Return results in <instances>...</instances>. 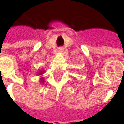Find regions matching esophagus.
<instances>
[{
	"label": "esophagus",
	"mask_w": 124,
	"mask_h": 124,
	"mask_svg": "<svg viewBox=\"0 0 124 124\" xmlns=\"http://www.w3.org/2000/svg\"><path fill=\"white\" fill-rule=\"evenodd\" d=\"M63 51H64V49H62V48H60V49H59V52H60V53H62V52H63Z\"/></svg>",
	"instance_id": "esophagus-1"
}]
</instances>
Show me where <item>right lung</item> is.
Segmentation results:
<instances>
[{
	"label": "right lung",
	"mask_w": 124,
	"mask_h": 124,
	"mask_svg": "<svg viewBox=\"0 0 124 124\" xmlns=\"http://www.w3.org/2000/svg\"><path fill=\"white\" fill-rule=\"evenodd\" d=\"M44 73V70H40V71L38 72L37 75H43ZM40 80H41L40 82H41V83H43L44 82V78H40Z\"/></svg>",
	"instance_id": "right-lung-1"
}]
</instances>
